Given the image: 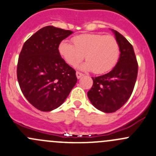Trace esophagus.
<instances>
[{
	"label": "esophagus",
	"mask_w": 156,
	"mask_h": 156,
	"mask_svg": "<svg viewBox=\"0 0 156 156\" xmlns=\"http://www.w3.org/2000/svg\"><path fill=\"white\" fill-rule=\"evenodd\" d=\"M76 77H77V79H80L82 77V76H83V74L82 73H80V72H76Z\"/></svg>",
	"instance_id": "34e87169"
}]
</instances>
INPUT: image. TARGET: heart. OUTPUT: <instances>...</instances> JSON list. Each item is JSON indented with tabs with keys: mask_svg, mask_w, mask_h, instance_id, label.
Segmentation results:
<instances>
[{
	"mask_svg": "<svg viewBox=\"0 0 156 156\" xmlns=\"http://www.w3.org/2000/svg\"><path fill=\"white\" fill-rule=\"evenodd\" d=\"M73 42L64 40L59 45V52L66 62L75 67L83 59V70L103 73L112 70L118 62L120 48L118 41L112 35L102 34H81L73 38Z\"/></svg>",
	"mask_w": 156,
	"mask_h": 156,
	"instance_id": "heart-1",
	"label": "heart"
}]
</instances>
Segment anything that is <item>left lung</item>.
<instances>
[{"instance_id": "obj_1", "label": "left lung", "mask_w": 156, "mask_h": 156, "mask_svg": "<svg viewBox=\"0 0 156 156\" xmlns=\"http://www.w3.org/2000/svg\"><path fill=\"white\" fill-rule=\"evenodd\" d=\"M120 48V58L113 70L92 77L93 85L87 95L95 108L105 113L121 108L130 98L138 73V64L132 44L112 29Z\"/></svg>"}]
</instances>
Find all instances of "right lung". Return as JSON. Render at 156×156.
Instances as JSON below:
<instances>
[{
  "instance_id": "1",
  "label": "right lung",
  "mask_w": 156,
  "mask_h": 156,
  "mask_svg": "<svg viewBox=\"0 0 156 156\" xmlns=\"http://www.w3.org/2000/svg\"><path fill=\"white\" fill-rule=\"evenodd\" d=\"M73 32L48 26L24 43L17 64V80L24 96L41 112L64 103L77 82L76 71L60 55V43Z\"/></svg>"
}]
</instances>
